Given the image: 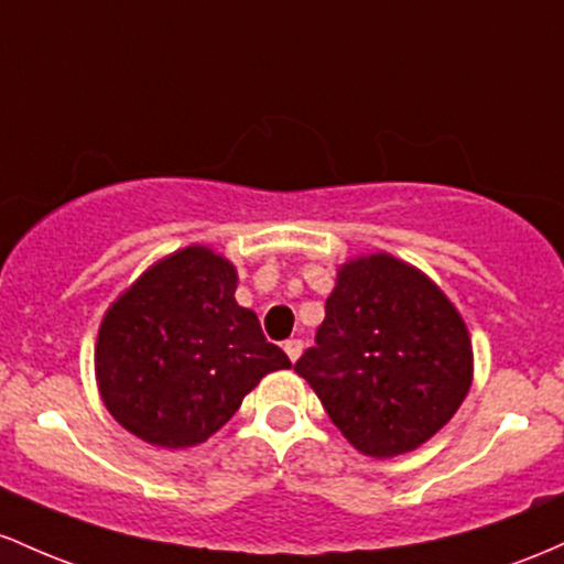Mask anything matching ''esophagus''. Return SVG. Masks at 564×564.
<instances>
[{"label":"esophagus","mask_w":564,"mask_h":564,"mask_svg":"<svg viewBox=\"0 0 564 564\" xmlns=\"http://www.w3.org/2000/svg\"><path fill=\"white\" fill-rule=\"evenodd\" d=\"M284 354H288V357H290V362H295V359H299L301 354H303V340H299V338L284 340Z\"/></svg>","instance_id":"obj_1"}]
</instances>
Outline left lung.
I'll return each instance as SVG.
<instances>
[{"instance_id": "obj_1", "label": "left lung", "mask_w": 564, "mask_h": 564, "mask_svg": "<svg viewBox=\"0 0 564 564\" xmlns=\"http://www.w3.org/2000/svg\"><path fill=\"white\" fill-rule=\"evenodd\" d=\"M295 372L359 453L394 458L432 440L469 394L471 340L426 274L372 252L338 269Z\"/></svg>"}]
</instances>
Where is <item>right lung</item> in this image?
Listing matches in <instances>:
<instances>
[{
    "mask_svg": "<svg viewBox=\"0 0 564 564\" xmlns=\"http://www.w3.org/2000/svg\"><path fill=\"white\" fill-rule=\"evenodd\" d=\"M237 269L192 245L145 269L111 303L95 344L106 410L167 451L213 436L265 372L290 359L234 299Z\"/></svg>",
    "mask_w": 564,
    "mask_h": 564,
    "instance_id": "1",
    "label": "right lung"
}]
</instances>
